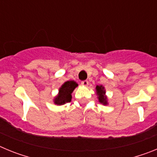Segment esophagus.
Masks as SVG:
<instances>
[{
  "mask_svg": "<svg viewBox=\"0 0 157 157\" xmlns=\"http://www.w3.org/2000/svg\"><path fill=\"white\" fill-rule=\"evenodd\" d=\"M81 84L83 86H88L89 85V82L87 80H84V81L81 82Z\"/></svg>",
  "mask_w": 157,
  "mask_h": 157,
  "instance_id": "34e87169",
  "label": "esophagus"
}]
</instances>
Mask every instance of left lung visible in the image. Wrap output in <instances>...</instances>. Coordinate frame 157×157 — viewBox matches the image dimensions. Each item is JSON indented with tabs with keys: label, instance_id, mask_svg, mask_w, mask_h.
I'll return each instance as SVG.
<instances>
[{
	"label": "left lung",
	"instance_id": "8db88e82",
	"mask_svg": "<svg viewBox=\"0 0 157 157\" xmlns=\"http://www.w3.org/2000/svg\"><path fill=\"white\" fill-rule=\"evenodd\" d=\"M96 90H97V93L98 94V99L101 103L104 104V105H107V98L105 96V91L104 90V87L102 86H97L96 87Z\"/></svg>",
	"mask_w": 157,
	"mask_h": 157
}]
</instances>
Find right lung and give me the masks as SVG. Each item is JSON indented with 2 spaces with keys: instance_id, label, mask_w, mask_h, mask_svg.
I'll use <instances>...</instances> for the list:
<instances>
[{
  "instance_id": "add662e5",
  "label": "right lung",
  "mask_w": 157,
  "mask_h": 157,
  "mask_svg": "<svg viewBox=\"0 0 157 157\" xmlns=\"http://www.w3.org/2000/svg\"><path fill=\"white\" fill-rule=\"evenodd\" d=\"M78 84L75 81H67L60 87L59 90V94L55 98L54 102L56 105H64L71 101V93L75 90Z\"/></svg>"
}]
</instances>
